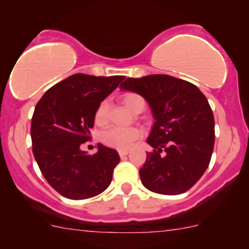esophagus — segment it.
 Segmentation results:
<instances>
[{
	"mask_svg": "<svg viewBox=\"0 0 249 249\" xmlns=\"http://www.w3.org/2000/svg\"><path fill=\"white\" fill-rule=\"evenodd\" d=\"M118 153H119V157L124 158L128 154V151H126V149H121V151H118Z\"/></svg>",
	"mask_w": 249,
	"mask_h": 249,
	"instance_id": "esophagus-1",
	"label": "esophagus"
}]
</instances>
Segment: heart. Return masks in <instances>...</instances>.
Segmentation results:
<instances>
[{
  "label": "heart",
  "instance_id": "1",
  "mask_svg": "<svg viewBox=\"0 0 249 249\" xmlns=\"http://www.w3.org/2000/svg\"><path fill=\"white\" fill-rule=\"evenodd\" d=\"M123 102L128 109L134 112L140 104L145 103L143 98L136 92H126L123 96ZM109 118V103L102 101L95 111V123L104 125ZM140 137V131L137 127H110L101 134V142L106 146L116 149H127Z\"/></svg>",
  "mask_w": 249,
  "mask_h": 249
}]
</instances>
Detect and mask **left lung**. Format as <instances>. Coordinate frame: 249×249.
Segmentation results:
<instances>
[{"label":"left lung","instance_id":"left-lung-1","mask_svg":"<svg viewBox=\"0 0 249 249\" xmlns=\"http://www.w3.org/2000/svg\"><path fill=\"white\" fill-rule=\"evenodd\" d=\"M121 89L142 95L155 119L147 139L154 149L139 170L142 184L161 195L189 190L213 152L214 118L205 96L193 83L164 74L128 77Z\"/></svg>","mask_w":249,"mask_h":249}]
</instances>
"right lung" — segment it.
<instances>
[{
	"mask_svg": "<svg viewBox=\"0 0 249 249\" xmlns=\"http://www.w3.org/2000/svg\"><path fill=\"white\" fill-rule=\"evenodd\" d=\"M125 76L74 74L50 88L35 107L31 122L32 152L49 184L70 199L103 193L119 163L116 149L98 143L88 155L80 146L91 138L98 104Z\"/></svg>",
	"mask_w": 249,
	"mask_h": 249,
	"instance_id": "right-lung-1",
	"label": "right lung"
}]
</instances>
